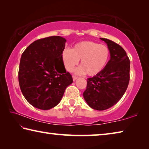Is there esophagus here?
I'll list each match as a JSON object with an SVG mask.
<instances>
[{"instance_id":"34e87169","label":"esophagus","mask_w":149,"mask_h":149,"mask_svg":"<svg viewBox=\"0 0 149 149\" xmlns=\"http://www.w3.org/2000/svg\"><path fill=\"white\" fill-rule=\"evenodd\" d=\"M72 77H73V81H75L77 79V77L76 76H74V75H73Z\"/></svg>"}]
</instances>
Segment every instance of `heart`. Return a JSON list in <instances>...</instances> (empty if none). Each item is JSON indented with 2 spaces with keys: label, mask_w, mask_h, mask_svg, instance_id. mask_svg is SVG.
Wrapping results in <instances>:
<instances>
[{
  "label": "heart",
  "mask_w": 149,
  "mask_h": 149,
  "mask_svg": "<svg viewBox=\"0 0 149 149\" xmlns=\"http://www.w3.org/2000/svg\"><path fill=\"white\" fill-rule=\"evenodd\" d=\"M110 51L105 45L84 41L77 42L72 49L63 50L62 58L65 70L72 71L80 60L81 65L75 70V74H86L93 76L102 71L107 64Z\"/></svg>",
  "instance_id": "obj_1"
}]
</instances>
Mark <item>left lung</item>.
Segmentation results:
<instances>
[{
	"label": "left lung",
	"mask_w": 149,
	"mask_h": 149,
	"mask_svg": "<svg viewBox=\"0 0 149 149\" xmlns=\"http://www.w3.org/2000/svg\"><path fill=\"white\" fill-rule=\"evenodd\" d=\"M100 39L107 44L110 59L101 72L88 78L84 98L93 109L104 110L116 104L127 89L130 61L120 45L109 39Z\"/></svg>",
	"instance_id": "left-lung-1"
}]
</instances>
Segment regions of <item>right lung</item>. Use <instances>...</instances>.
Segmentation results:
<instances>
[{
	"instance_id": "right-lung-1",
	"label": "right lung",
	"mask_w": 149,
	"mask_h": 149,
	"mask_svg": "<svg viewBox=\"0 0 149 149\" xmlns=\"http://www.w3.org/2000/svg\"><path fill=\"white\" fill-rule=\"evenodd\" d=\"M65 42L60 36L46 37L32 42L22 54L19 84L25 99L33 107L45 110L56 107L73 83L62 58Z\"/></svg>"
}]
</instances>
